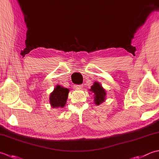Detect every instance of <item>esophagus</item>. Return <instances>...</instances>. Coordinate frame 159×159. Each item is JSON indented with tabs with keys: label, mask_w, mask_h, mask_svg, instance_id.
<instances>
[{
	"label": "esophagus",
	"mask_w": 159,
	"mask_h": 159,
	"mask_svg": "<svg viewBox=\"0 0 159 159\" xmlns=\"http://www.w3.org/2000/svg\"><path fill=\"white\" fill-rule=\"evenodd\" d=\"M74 88H75L76 89H81L83 87V85H74Z\"/></svg>",
	"instance_id": "obj_1"
}]
</instances>
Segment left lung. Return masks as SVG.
<instances>
[{"label": "left lung", "mask_w": 159, "mask_h": 159, "mask_svg": "<svg viewBox=\"0 0 159 159\" xmlns=\"http://www.w3.org/2000/svg\"><path fill=\"white\" fill-rule=\"evenodd\" d=\"M89 91L93 93V102L96 105L98 106L105 101L107 92L99 83L94 82Z\"/></svg>", "instance_id": "left-lung-1"}]
</instances>
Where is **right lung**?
I'll use <instances>...</instances> for the list:
<instances>
[{"label": "right lung", "mask_w": 159, "mask_h": 159, "mask_svg": "<svg viewBox=\"0 0 159 159\" xmlns=\"http://www.w3.org/2000/svg\"><path fill=\"white\" fill-rule=\"evenodd\" d=\"M70 89L62 86L57 85L53 92L50 93L49 102L54 109L63 108L66 105Z\"/></svg>", "instance_id": "1"}]
</instances>
